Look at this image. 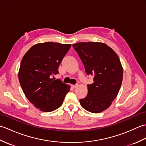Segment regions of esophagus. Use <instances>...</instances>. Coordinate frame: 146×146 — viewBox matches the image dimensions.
Returning <instances> with one entry per match:
<instances>
[{
  "mask_svg": "<svg viewBox=\"0 0 146 146\" xmlns=\"http://www.w3.org/2000/svg\"><path fill=\"white\" fill-rule=\"evenodd\" d=\"M78 86V85H71V87H72V88H76V86Z\"/></svg>",
  "mask_w": 146,
  "mask_h": 146,
  "instance_id": "34e87169",
  "label": "esophagus"
}]
</instances>
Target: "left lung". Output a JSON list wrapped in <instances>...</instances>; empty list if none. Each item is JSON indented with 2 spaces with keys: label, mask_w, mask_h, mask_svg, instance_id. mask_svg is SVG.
<instances>
[{
  "label": "left lung",
  "mask_w": 146,
  "mask_h": 146,
  "mask_svg": "<svg viewBox=\"0 0 146 146\" xmlns=\"http://www.w3.org/2000/svg\"><path fill=\"white\" fill-rule=\"evenodd\" d=\"M85 66L87 75H94L88 85V94L80 103L92 113H100L109 107L122 85L123 68L116 52L103 42H86L73 44Z\"/></svg>",
  "instance_id": "obj_1"
}]
</instances>
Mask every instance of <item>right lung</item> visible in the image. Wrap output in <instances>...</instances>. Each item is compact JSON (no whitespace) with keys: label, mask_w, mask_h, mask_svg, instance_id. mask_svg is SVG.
I'll list each match as a JSON object with an SVG mask.
<instances>
[{"label":"right lung","mask_w":146,"mask_h":146,"mask_svg":"<svg viewBox=\"0 0 146 146\" xmlns=\"http://www.w3.org/2000/svg\"><path fill=\"white\" fill-rule=\"evenodd\" d=\"M70 47V44L38 43L22 59L19 81L27 98L41 111L49 112L57 109L70 90V85L54 78Z\"/></svg>","instance_id":"right-lung-1"}]
</instances>
